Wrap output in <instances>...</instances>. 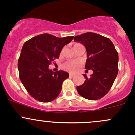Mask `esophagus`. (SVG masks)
Returning <instances> with one entry per match:
<instances>
[{
	"instance_id": "esophagus-1",
	"label": "esophagus",
	"mask_w": 135,
	"mask_h": 135,
	"mask_svg": "<svg viewBox=\"0 0 135 135\" xmlns=\"http://www.w3.org/2000/svg\"><path fill=\"white\" fill-rule=\"evenodd\" d=\"M74 74H69V76H70V77H74Z\"/></svg>"
}]
</instances>
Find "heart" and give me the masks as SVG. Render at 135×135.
Returning <instances> with one entry per match:
<instances>
[{
	"mask_svg": "<svg viewBox=\"0 0 135 135\" xmlns=\"http://www.w3.org/2000/svg\"><path fill=\"white\" fill-rule=\"evenodd\" d=\"M76 45V44H75ZM81 61L80 60H70L62 64V69L70 73H75L78 70L81 65Z\"/></svg>",
	"mask_w": 135,
	"mask_h": 135,
	"instance_id": "b5f03b06",
	"label": "heart"
}]
</instances>
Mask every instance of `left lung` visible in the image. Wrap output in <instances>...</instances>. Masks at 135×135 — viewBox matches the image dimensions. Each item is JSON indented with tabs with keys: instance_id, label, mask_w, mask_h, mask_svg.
I'll return each mask as SVG.
<instances>
[{
	"instance_id": "8db88e82",
	"label": "left lung",
	"mask_w": 135,
	"mask_h": 135,
	"mask_svg": "<svg viewBox=\"0 0 135 135\" xmlns=\"http://www.w3.org/2000/svg\"><path fill=\"white\" fill-rule=\"evenodd\" d=\"M82 44L87 51L86 72L91 69L93 74L81 85L76 87L78 93L88 100H98L107 95L118 73V54L109 38L94 32H86L74 38Z\"/></svg>"
}]
</instances>
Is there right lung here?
I'll return each mask as SVG.
<instances>
[{"instance_id":"add662e5","label":"right lung","mask_w":135,"mask_h":135,"mask_svg":"<svg viewBox=\"0 0 135 135\" xmlns=\"http://www.w3.org/2000/svg\"><path fill=\"white\" fill-rule=\"evenodd\" d=\"M74 36L58 38L50 34L35 36L24 44L18 60L20 78L29 95L38 101L49 103L56 99L69 74L54 72L49 65L59 57L62 47Z\"/></svg>"}]
</instances>
